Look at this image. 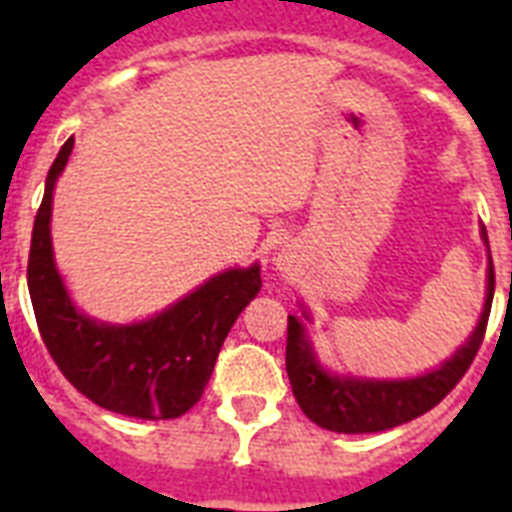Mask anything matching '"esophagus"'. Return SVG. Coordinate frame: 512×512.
<instances>
[{"instance_id": "1", "label": "esophagus", "mask_w": 512, "mask_h": 512, "mask_svg": "<svg viewBox=\"0 0 512 512\" xmlns=\"http://www.w3.org/2000/svg\"><path fill=\"white\" fill-rule=\"evenodd\" d=\"M276 265H284V260H279V263H276Z\"/></svg>"}]
</instances>
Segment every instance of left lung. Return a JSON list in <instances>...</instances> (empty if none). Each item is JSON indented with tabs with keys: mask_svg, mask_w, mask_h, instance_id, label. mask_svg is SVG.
<instances>
[{
	"mask_svg": "<svg viewBox=\"0 0 512 512\" xmlns=\"http://www.w3.org/2000/svg\"><path fill=\"white\" fill-rule=\"evenodd\" d=\"M486 236V231H484ZM494 297V268H489V292L476 332L436 372L412 380H356L332 377L316 364L313 350L305 340L303 324L289 316L287 321V374L297 404L316 425L335 433H377L430 412L441 404L454 385L473 364L489 324Z\"/></svg>",
	"mask_w": 512,
	"mask_h": 512,
	"instance_id": "left-lung-1",
	"label": "left lung"
}]
</instances>
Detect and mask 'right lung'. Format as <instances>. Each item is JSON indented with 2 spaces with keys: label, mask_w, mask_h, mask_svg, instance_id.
<instances>
[{
  "label": "right lung",
  "mask_w": 512,
  "mask_h": 512,
  "mask_svg": "<svg viewBox=\"0 0 512 512\" xmlns=\"http://www.w3.org/2000/svg\"><path fill=\"white\" fill-rule=\"evenodd\" d=\"M74 148L52 162L28 252V292L52 361L92 404L138 420H175L201 398L233 321L260 292V265L225 271L156 319L108 327L76 311L52 263V185Z\"/></svg>",
  "instance_id": "right-lung-1"
}]
</instances>
